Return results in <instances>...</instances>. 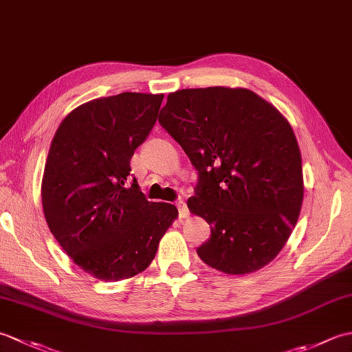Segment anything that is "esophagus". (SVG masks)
Listing matches in <instances>:
<instances>
[{"mask_svg": "<svg viewBox=\"0 0 352 352\" xmlns=\"http://www.w3.org/2000/svg\"><path fill=\"white\" fill-rule=\"evenodd\" d=\"M177 207H178V214H180V218H188L189 210H188V206H186L184 201H182V199L178 201Z\"/></svg>", "mask_w": 352, "mask_h": 352, "instance_id": "obj_1", "label": "esophagus"}]
</instances>
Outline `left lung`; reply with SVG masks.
I'll return each mask as SVG.
<instances>
[{"label":"left lung","mask_w":352,"mask_h":352,"mask_svg":"<svg viewBox=\"0 0 352 352\" xmlns=\"http://www.w3.org/2000/svg\"><path fill=\"white\" fill-rule=\"evenodd\" d=\"M159 122L198 170L188 207L212 228L199 258L230 275L272 261L304 198L301 151L287 119L250 89L214 86L169 94Z\"/></svg>","instance_id":"1"}]
</instances>
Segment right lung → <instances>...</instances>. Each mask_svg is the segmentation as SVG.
<instances>
[{"instance_id": "add662e5", "label": "right lung", "mask_w": 352, "mask_h": 352, "mask_svg": "<svg viewBox=\"0 0 352 352\" xmlns=\"http://www.w3.org/2000/svg\"><path fill=\"white\" fill-rule=\"evenodd\" d=\"M163 94L124 92L81 104L51 142L42 178L50 231L74 263L101 281L138 275L151 263L178 210L151 203L130 160L153 130Z\"/></svg>"}]
</instances>
